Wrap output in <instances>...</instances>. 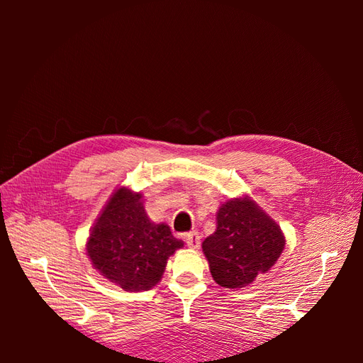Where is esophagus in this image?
<instances>
[{"label":"esophagus","instance_id":"obj_1","mask_svg":"<svg viewBox=\"0 0 363 363\" xmlns=\"http://www.w3.org/2000/svg\"><path fill=\"white\" fill-rule=\"evenodd\" d=\"M184 240H186V244H188V247L192 250H196L200 247V236L196 232H189L184 236Z\"/></svg>","mask_w":363,"mask_h":363}]
</instances>
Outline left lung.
<instances>
[{"label":"left lung","instance_id":"obj_1","mask_svg":"<svg viewBox=\"0 0 363 363\" xmlns=\"http://www.w3.org/2000/svg\"><path fill=\"white\" fill-rule=\"evenodd\" d=\"M215 233L203 251L213 280L223 288H242L267 272L280 257L284 238L280 227L248 199L219 207Z\"/></svg>","mask_w":363,"mask_h":363}]
</instances>
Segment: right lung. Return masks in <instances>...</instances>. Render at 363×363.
Here are the masks:
<instances>
[{"mask_svg":"<svg viewBox=\"0 0 363 363\" xmlns=\"http://www.w3.org/2000/svg\"><path fill=\"white\" fill-rule=\"evenodd\" d=\"M183 247L167 224L150 221L140 194L118 189L96 219L87 242L95 269L124 291H147L162 279L167 260Z\"/></svg>","mask_w":363,"mask_h":363,"instance_id":"right-lung-1","label":"right lung"}]
</instances>
